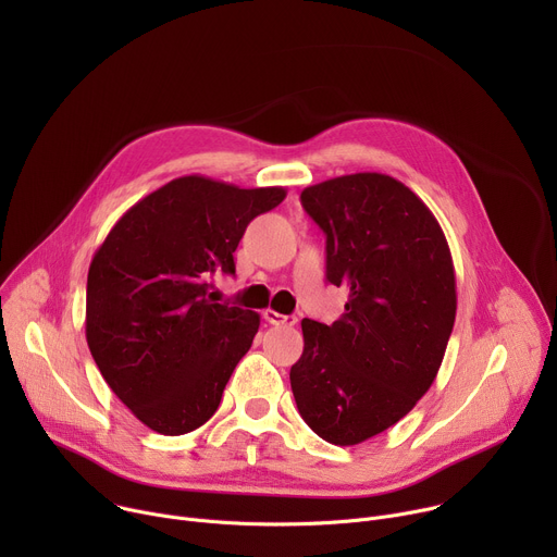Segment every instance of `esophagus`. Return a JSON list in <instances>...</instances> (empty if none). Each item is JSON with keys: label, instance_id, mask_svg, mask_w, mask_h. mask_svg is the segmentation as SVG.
Returning a JSON list of instances; mask_svg holds the SVG:
<instances>
[{"label": "esophagus", "instance_id": "1", "mask_svg": "<svg viewBox=\"0 0 557 557\" xmlns=\"http://www.w3.org/2000/svg\"><path fill=\"white\" fill-rule=\"evenodd\" d=\"M262 314H264V320H267L269 324H273V326H295V324H297V317H293V314H280V312H275L273 308H267Z\"/></svg>", "mask_w": 557, "mask_h": 557}]
</instances>
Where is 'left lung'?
Listing matches in <instances>:
<instances>
[{"label": "left lung", "mask_w": 557, "mask_h": 557, "mask_svg": "<svg viewBox=\"0 0 557 557\" xmlns=\"http://www.w3.org/2000/svg\"><path fill=\"white\" fill-rule=\"evenodd\" d=\"M301 207L326 233V280L350 295L331 326L301 320L290 387L317 436L357 445L401 421L434 383L456 320L454 262L438 220L392 176L306 187Z\"/></svg>", "instance_id": "left-lung-1"}]
</instances>
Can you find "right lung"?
<instances>
[{"label": "right lung", "instance_id": "add662e5", "mask_svg": "<svg viewBox=\"0 0 557 557\" xmlns=\"http://www.w3.org/2000/svg\"><path fill=\"white\" fill-rule=\"evenodd\" d=\"M284 198V187L183 176L123 213L95 253L88 346L106 383L149 430L181 436L218 410L260 314L218 304L211 277L235 275L233 253L249 222Z\"/></svg>", "mask_w": 557, "mask_h": 557}]
</instances>
